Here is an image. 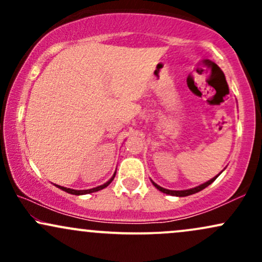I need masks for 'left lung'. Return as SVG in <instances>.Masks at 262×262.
<instances>
[{
    "instance_id": "obj_1",
    "label": "left lung",
    "mask_w": 262,
    "mask_h": 262,
    "mask_svg": "<svg viewBox=\"0 0 262 262\" xmlns=\"http://www.w3.org/2000/svg\"><path fill=\"white\" fill-rule=\"evenodd\" d=\"M217 177H218V176L213 177L212 180H209V181H207L206 183H203V185H200V186H197V187H194V188H191V189H185V191H171V189H166V188H164V187H160V186H159V185H156L155 182H152V185H154L155 187L159 189V191L164 192V193L171 194V196L185 197V196H189V194H193V193H196V192H200V191H202L203 188H206L207 186H209L210 183H212L213 181H214V180L217 179Z\"/></svg>"
}]
</instances>
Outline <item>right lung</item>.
Wrapping results in <instances>:
<instances>
[{"label":"right lung","mask_w":262,"mask_h":262,"mask_svg":"<svg viewBox=\"0 0 262 262\" xmlns=\"http://www.w3.org/2000/svg\"><path fill=\"white\" fill-rule=\"evenodd\" d=\"M114 176H116V173H114L112 179L110 180V181H107L106 183H103V185L98 186V187H95V188H91V189H81V191H79V189H71V188H66V187H62V186H58V187L60 189H62V191L68 192V193H71V194H76V196H79V194H86V193H92V192H96V191H100V189H103L104 187H107L108 185H110L111 182L113 181Z\"/></svg>","instance_id":"right-lung-1"}]
</instances>
